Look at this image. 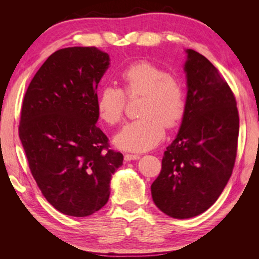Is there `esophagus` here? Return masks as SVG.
<instances>
[{
  "instance_id": "34e87169",
  "label": "esophagus",
  "mask_w": 259,
  "mask_h": 259,
  "mask_svg": "<svg viewBox=\"0 0 259 259\" xmlns=\"http://www.w3.org/2000/svg\"><path fill=\"white\" fill-rule=\"evenodd\" d=\"M139 158H140L139 155H131V153H125V155H124V160H125V161L138 160Z\"/></svg>"
}]
</instances>
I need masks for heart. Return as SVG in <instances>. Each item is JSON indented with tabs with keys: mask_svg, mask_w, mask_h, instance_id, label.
I'll return each instance as SVG.
<instances>
[{
	"mask_svg": "<svg viewBox=\"0 0 259 259\" xmlns=\"http://www.w3.org/2000/svg\"><path fill=\"white\" fill-rule=\"evenodd\" d=\"M121 88L106 85L97 98L99 119L115 125L123 118L126 99L140 97V118L126 123L114 137L121 149L146 151L156 147L164 137V126L176 128L184 119L186 91L181 81L166 69L149 61L128 65L120 74Z\"/></svg>",
	"mask_w": 259,
	"mask_h": 259,
	"instance_id": "obj_1",
	"label": "heart"
}]
</instances>
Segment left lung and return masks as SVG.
Listing matches in <instances>:
<instances>
[{
	"instance_id": "1",
	"label": "left lung",
	"mask_w": 259,
	"mask_h": 259,
	"mask_svg": "<svg viewBox=\"0 0 259 259\" xmlns=\"http://www.w3.org/2000/svg\"><path fill=\"white\" fill-rule=\"evenodd\" d=\"M187 53L186 113L151 185L156 206L178 219L198 216L221 196L235 166L239 133L237 102L226 80L202 54Z\"/></svg>"
}]
</instances>
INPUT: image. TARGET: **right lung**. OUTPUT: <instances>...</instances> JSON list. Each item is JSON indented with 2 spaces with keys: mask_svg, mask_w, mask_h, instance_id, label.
Segmentation results:
<instances>
[{
  "mask_svg": "<svg viewBox=\"0 0 259 259\" xmlns=\"http://www.w3.org/2000/svg\"><path fill=\"white\" fill-rule=\"evenodd\" d=\"M108 65V53L95 47L58 50L22 103L19 136L31 174L46 199L68 216H90L106 205L123 161L96 125L98 83Z\"/></svg>",
  "mask_w": 259,
  "mask_h": 259,
  "instance_id": "1",
  "label": "right lung"
}]
</instances>
